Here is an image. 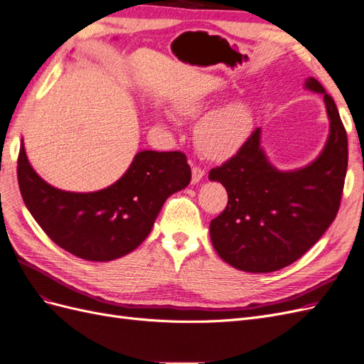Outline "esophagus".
<instances>
[{
	"instance_id": "obj_1",
	"label": "esophagus",
	"mask_w": 364,
	"mask_h": 364,
	"mask_svg": "<svg viewBox=\"0 0 364 364\" xmlns=\"http://www.w3.org/2000/svg\"><path fill=\"white\" fill-rule=\"evenodd\" d=\"M205 176V171L200 167H193L191 170V183H199Z\"/></svg>"
}]
</instances>
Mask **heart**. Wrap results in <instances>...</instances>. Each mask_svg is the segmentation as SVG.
I'll return each instance as SVG.
<instances>
[{
    "instance_id": "1",
    "label": "heart",
    "mask_w": 364,
    "mask_h": 364,
    "mask_svg": "<svg viewBox=\"0 0 364 364\" xmlns=\"http://www.w3.org/2000/svg\"><path fill=\"white\" fill-rule=\"evenodd\" d=\"M211 97L193 94L176 98L174 111L182 117L196 118L202 115ZM168 123L171 118L167 117ZM253 118L250 107L245 102H232L206 114L196 127V141L206 156L229 158L243 147L252 132Z\"/></svg>"
}]
</instances>
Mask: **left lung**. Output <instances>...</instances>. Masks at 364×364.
Segmentation results:
<instances>
[{
  "label": "left lung",
  "instance_id": "8db88e82",
  "mask_svg": "<svg viewBox=\"0 0 364 364\" xmlns=\"http://www.w3.org/2000/svg\"><path fill=\"white\" fill-rule=\"evenodd\" d=\"M329 119L325 147L311 164L281 171L261 147V129L234 158L209 171L228 191V206L209 225L213 246L230 266L249 273L287 267L314 246L337 215L348 168V136L337 106L313 77Z\"/></svg>",
  "mask_w": 364,
  "mask_h": 364
}]
</instances>
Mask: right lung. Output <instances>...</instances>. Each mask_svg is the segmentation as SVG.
I'll use <instances>...</instances> for the list:
<instances>
[{
	"mask_svg": "<svg viewBox=\"0 0 364 364\" xmlns=\"http://www.w3.org/2000/svg\"><path fill=\"white\" fill-rule=\"evenodd\" d=\"M190 181L183 153L142 150L107 188L63 191L33 170L21 141L18 182L27 209L54 243L86 261H112L135 250L165 200Z\"/></svg>",
	"mask_w": 364,
	"mask_h": 364,
	"instance_id": "1",
	"label": "right lung"
}]
</instances>
